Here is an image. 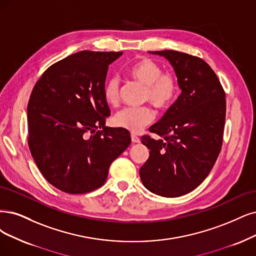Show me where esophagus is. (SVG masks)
Instances as JSON below:
<instances>
[{
    "mask_svg": "<svg viewBox=\"0 0 256 256\" xmlns=\"http://www.w3.org/2000/svg\"><path fill=\"white\" fill-rule=\"evenodd\" d=\"M130 138H132V142H134V144H139L140 142V138L138 136L134 135V134L130 135Z\"/></svg>",
    "mask_w": 256,
    "mask_h": 256,
    "instance_id": "esophagus-1",
    "label": "esophagus"
}]
</instances>
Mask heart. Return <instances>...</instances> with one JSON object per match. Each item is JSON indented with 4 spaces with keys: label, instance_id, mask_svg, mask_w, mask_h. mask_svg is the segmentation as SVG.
I'll return each instance as SVG.
<instances>
[{
    "label": "heart",
    "instance_id": "1",
    "mask_svg": "<svg viewBox=\"0 0 256 256\" xmlns=\"http://www.w3.org/2000/svg\"><path fill=\"white\" fill-rule=\"evenodd\" d=\"M130 77L146 88L144 100L152 103L159 110H166L174 102L178 82L175 74L162 72L160 66L148 58H140L128 68ZM119 80L112 77L104 86V98L110 104H116L119 100ZM155 119L154 110L144 108H126L118 112L114 117V124L128 130L132 133H138Z\"/></svg>",
    "mask_w": 256,
    "mask_h": 256
}]
</instances>
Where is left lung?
Returning a JSON list of instances; mask_svg holds the SVG:
<instances>
[{"instance_id": "1", "label": "left lung", "mask_w": 256, "mask_h": 256, "mask_svg": "<svg viewBox=\"0 0 256 256\" xmlns=\"http://www.w3.org/2000/svg\"><path fill=\"white\" fill-rule=\"evenodd\" d=\"M171 63L182 90L177 100L157 123L150 136L141 137L150 157L140 168L148 191L178 197L200 186L220 155L226 120V94L210 65L176 50L150 52Z\"/></svg>"}]
</instances>
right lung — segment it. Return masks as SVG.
<instances>
[{"label": "right lung", "mask_w": 256, "mask_h": 256, "mask_svg": "<svg viewBox=\"0 0 256 256\" xmlns=\"http://www.w3.org/2000/svg\"><path fill=\"white\" fill-rule=\"evenodd\" d=\"M122 52L83 50L52 64L27 106L28 146L50 184L70 194L96 190L110 164L130 144V133L106 126L108 65Z\"/></svg>", "instance_id": "obj_1"}]
</instances>
